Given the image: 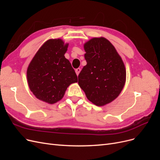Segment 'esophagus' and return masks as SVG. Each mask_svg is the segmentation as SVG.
Masks as SVG:
<instances>
[{
    "label": "esophagus",
    "mask_w": 160,
    "mask_h": 160,
    "mask_svg": "<svg viewBox=\"0 0 160 160\" xmlns=\"http://www.w3.org/2000/svg\"><path fill=\"white\" fill-rule=\"evenodd\" d=\"M80 71H81V69L80 68H77V69H75V72H76V74L78 75L79 74V72H80Z\"/></svg>",
    "instance_id": "34e87169"
}]
</instances>
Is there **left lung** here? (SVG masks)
Segmentation results:
<instances>
[{
	"mask_svg": "<svg viewBox=\"0 0 160 160\" xmlns=\"http://www.w3.org/2000/svg\"><path fill=\"white\" fill-rule=\"evenodd\" d=\"M87 65L78 76V83L91 102L108 104L123 89L126 71L122 58L103 37L93 38L84 45Z\"/></svg>",
	"mask_w": 160,
	"mask_h": 160,
	"instance_id": "8db88e82",
	"label": "left lung"
}]
</instances>
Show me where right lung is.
Wrapping results in <instances>:
<instances>
[{"mask_svg":"<svg viewBox=\"0 0 160 160\" xmlns=\"http://www.w3.org/2000/svg\"><path fill=\"white\" fill-rule=\"evenodd\" d=\"M68 44L61 39H50L37 51L27 69L28 84L38 99L55 103L63 98L77 76L64 55Z\"/></svg>","mask_w":160,"mask_h":160,"instance_id":"1","label":"right lung"}]
</instances>
